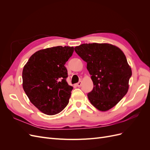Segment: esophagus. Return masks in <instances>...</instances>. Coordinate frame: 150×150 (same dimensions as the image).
Returning a JSON list of instances; mask_svg holds the SVG:
<instances>
[{
	"label": "esophagus",
	"instance_id": "34e87169",
	"mask_svg": "<svg viewBox=\"0 0 150 150\" xmlns=\"http://www.w3.org/2000/svg\"><path fill=\"white\" fill-rule=\"evenodd\" d=\"M76 85H77V86H78V87H81V85H82V81H79V82L76 84Z\"/></svg>",
	"mask_w": 150,
	"mask_h": 150
}]
</instances>
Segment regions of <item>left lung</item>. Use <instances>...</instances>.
Returning a JSON list of instances; mask_svg holds the SVG:
<instances>
[{
    "instance_id": "left-lung-1",
    "label": "left lung",
    "mask_w": 150,
    "mask_h": 150,
    "mask_svg": "<svg viewBox=\"0 0 150 150\" xmlns=\"http://www.w3.org/2000/svg\"><path fill=\"white\" fill-rule=\"evenodd\" d=\"M87 62L94 87L88 94L89 100L98 110L106 111L120 101L129 88L132 75L125 54L110 44H83L74 48Z\"/></svg>"
}]
</instances>
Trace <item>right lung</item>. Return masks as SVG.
Here are the masks:
<instances>
[{
	"instance_id": "obj_1",
	"label": "right lung",
	"mask_w": 150,
	"mask_h": 150,
	"mask_svg": "<svg viewBox=\"0 0 150 150\" xmlns=\"http://www.w3.org/2000/svg\"><path fill=\"white\" fill-rule=\"evenodd\" d=\"M73 47L56 46L39 50L29 58L22 71V86L30 101L47 115L62 111L73 88L67 84L64 64Z\"/></svg>"
}]
</instances>
